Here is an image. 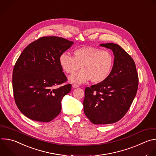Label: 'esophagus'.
<instances>
[{
	"mask_svg": "<svg viewBox=\"0 0 156 156\" xmlns=\"http://www.w3.org/2000/svg\"><path fill=\"white\" fill-rule=\"evenodd\" d=\"M79 87V85H78V84H74L72 85V87H73V88H77V87Z\"/></svg>",
	"mask_w": 156,
	"mask_h": 156,
	"instance_id": "esophagus-1",
	"label": "esophagus"
}]
</instances>
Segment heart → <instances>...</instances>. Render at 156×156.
Here are the masks:
<instances>
[{
    "mask_svg": "<svg viewBox=\"0 0 156 156\" xmlns=\"http://www.w3.org/2000/svg\"><path fill=\"white\" fill-rule=\"evenodd\" d=\"M74 57L67 52L62 53L59 58L62 69L69 74H73L80 69V72L69 77V81L81 84L89 80L92 83H99L105 81L111 74L115 59L108 51L87 46L76 49Z\"/></svg>",
    "mask_w": 156,
    "mask_h": 156,
    "instance_id": "heart-1",
    "label": "heart"
}]
</instances>
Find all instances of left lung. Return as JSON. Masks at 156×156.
<instances>
[{"mask_svg":"<svg viewBox=\"0 0 156 156\" xmlns=\"http://www.w3.org/2000/svg\"><path fill=\"white\" fill-rule=\"evenodd\" d=\"M100 46L112 50L113 69L105 81L86 88L83 109L92 123L108 124L119 121L129 110L137 92L138 76L134 61L119 45Z\"/></svg>","mask_w":156,"mask_h":156,"instance_id":"obj_1","label":"left lung"}]
</instances>
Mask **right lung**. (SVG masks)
Masks as SVG:
<instances>
[{
    "label": "right lung",
    "mask_w": 156,
    "mask_h": 156,
    "mask_svg": "<svg viewBox=\"0 0 156 156\" xmlns=\"http://www.w3.org/2000/svg\"><path fill=\"white\" fill-rule=\"evenodd\" d=\"M74 43L58 37H44L29 44L18 59L13 72L16 104L27 118L49 122L61 112L62 98L71 90L59 62L60 55Z\"/></svg>",
    "instance_id": "add662e5"
}]
</instances>
